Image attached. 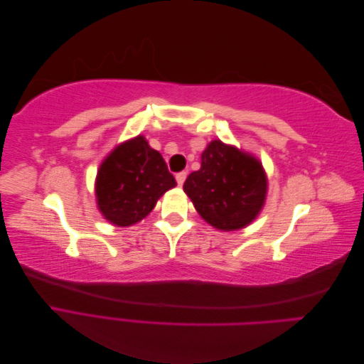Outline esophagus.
I'll use <instances>...</instances> for the list:
<instances>
[{
  "instance_id": "1",
  "label": "esophagus",
  "mask_w": 364,
  "mask_h": 364,
  "mask_svg": "<svg viewBox=\"0 0 364 364\" xmlns=\"http://www.w3.org/2000/svg\"><path fill=\"white\" fill-rule=\"evenodd\" d=\"M186 176H188V173H186V171H181V173L176 174V182H178L179 186L183 185V182H185V179H186Z\"/></svg>"
}]
</instances>
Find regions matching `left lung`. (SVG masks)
Wrapping results in <instances>:
<instances>
[{"label":"left lung","instance_id":"left-lung-1","mask_svg":"<svg viewBox=\"0 0 364 364\" xmlns=\"http://www.w3.org/2000/svg\"><path fill=\"white\" fill-rule=\"evenodd\" d=\"M197 213L220 230H237L257 218L267 194L261 162L222 141H211L202 153L200 170L183 183Z\"/></svg>","mask_w":364,"mask_h":364}]
</instances>
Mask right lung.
<instances>
[{"mask_svg":"<svg viewBox=\"0 0 364 364\" xmlns=\"http://www.w3.org/2000/svg\"><path fill=\"white\" fill-rule=\"evenodd\" d=\"M173 186L176 181L161 153L139 135L115 147L102 162L95 181L97 205L112 225L132 226Z\"/></svg>","mask_w":364,"mask_h":364,"instance_id":"add662e5","label":"right lung"}]
</instances>
